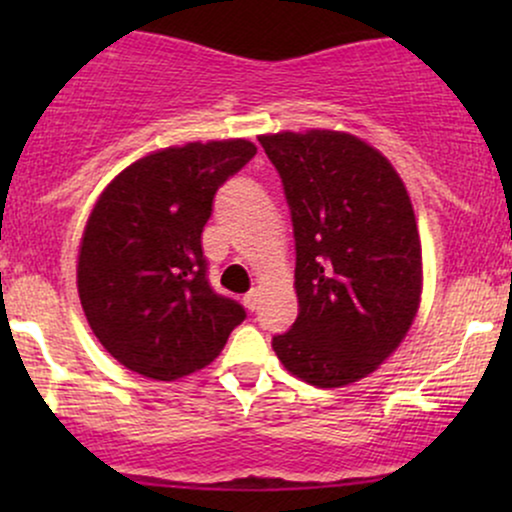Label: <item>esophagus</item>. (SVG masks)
Segmentation results:
<instances>
[{
    "mask_svg": "<svg viewBox=\"0 0 512 512\" xmlns=\"http://www.w3.org/2000/svg\"><path fill=\"white\" fill-rule=\"evenodd\" d=\"M243 303H245V308H248V310H255L257 303H260V289H252V291L245 293Z\"/></svg>",
    "mask_w": 512,
    "mask_h": 512,
    "instance_id": "34e87169",
    "label": "esophagus"
}]
</instances>
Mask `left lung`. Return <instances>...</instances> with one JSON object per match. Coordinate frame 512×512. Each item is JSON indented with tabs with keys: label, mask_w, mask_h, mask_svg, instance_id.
<instances>
[{
	"label": "left lung",
	"mask_w": 512,
	"mask_h": 512,
	"mask_svg": "<svg viewBox=\"0 0 512 512\" xmlns=\"http://www.w3.org/2000/svg\"><path fill=\"white\" fill-rule=\"evenodd\" d=\"M296 238L298 317L272 346L317 387L366 378L407 337L421 301V240L402 178L354 134H262Z\"/></svg>",
	"instance_id": "left-lung-1"
}]
</instances>
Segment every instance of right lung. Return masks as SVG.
I'll use <instances>...</instances> for the list:
<instances>
[{
	"mask_svg": "<svg viewBox=\"0 0 512 512\" xmlns=\"http://www.w3.org/2000/svg\"><path fill=\"white\" fill-rule=\"evenodd\" d=\"M257 146L248 139L168 146L122 170L81 238L76 286L98 342L151 380L209 366L245 308L207 279L202 231L216 190Z\"/></svg>",
	"mask_w": 512,
	"mask_h": 512,
	"instance_id": "add662e5",
	"label": "right lung"
}]
</instances>
